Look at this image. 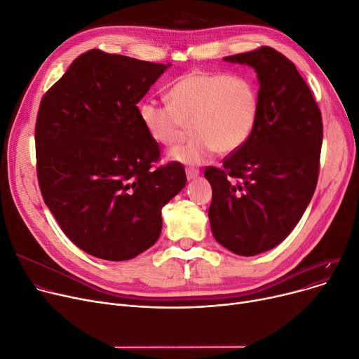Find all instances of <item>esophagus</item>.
<instances>
[{
	"mask_svg": "<svg viewBox=\"0 0 359 359\" xmlns=\"http://www.w3.org/2000/svg\"><path fill=\"white\" fill-rule=\"evenodd\" d=\"M198 176H199V170H196V168H186V177H187V180H192V179L198 177Z\"/></svg>",
	"mask_w": 359,
	"mask_h": 359,
	"instance_id": "obj_1",
	"label": "esophagus"
}]
</instances>
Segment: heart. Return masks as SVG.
<instances>
[{
    "mask_svg": "<svg viewBox=\"0 0 359 359\" xmlns=\"http://www.w3.org/2000/svg\"><path fill=\"white\" fill-rule=\"evenodd\" d=\"M170 104L144 100L140 119L163 147H176L195 130L194 140L170 153L175 160L199 164L215 151L229 156L249 141L259 118V91L244 75L194 71L168 91Z\"/></svg>",
    "mask_w": 359,
    "mask_h": 359,
    "instance_id": "1",
    "label": "heart"
}]
</instances>
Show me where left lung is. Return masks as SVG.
Segmentation results:
<instances>
[{"mask_svg": "<svg viewBox=\"0 0 359 359\" xmlns=\"http://www.w3.org/2000/svg\"><path fill=\"white\" fill-rule=\"evenodd\" d=\"M252 67L259 81V118L249 141L208 167V211L215 240L240 256H256L284 241L316 191L322 113L295 65L273 48L225 56Z\"/></svg>", "mask_w": 359, "mask_h": 359, "instance_id": "1", "label": "left lung"}]
</instances>
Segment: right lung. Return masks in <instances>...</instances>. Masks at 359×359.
Instances as JSON below:
<instances>
[{
    "label": "right lung",
    "instance_id": "obj_1",
    "mask_svg": "<svg viewBox=\"0 0 359 359\" xmlns=\"http://www.w3.org/2000/svg\"><path fill=\"white\" fill-rule=\"evenodd\" d=\"M170 64L91 49L45 94L34 141L37 180L65 236L86 253L129 260L158 240L161 208L186 184L160 158L138 103Z\"/></svg>",
    "mask_w": 359,
    "mask_h": 359
}]
</instances>
